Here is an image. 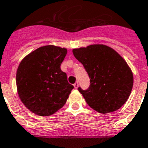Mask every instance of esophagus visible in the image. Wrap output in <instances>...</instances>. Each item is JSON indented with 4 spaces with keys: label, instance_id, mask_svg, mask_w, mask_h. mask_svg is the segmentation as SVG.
Here are the masks:
<instances>
[{
    "label": "esophagus",
    "instance_id": "esophagus-1",
    "mask_svg": "<svg viewBox=\"0 0 148 148\" xmlns=\"http://www.w3.org/2000/svg\"><path fill=\"white\" fill-rule=\"evenodd\" d=\"M74 85V88H77L79 87V83L75 82V84H74V85Z\"/></svg>",
    "mask_w": 148,
    "mask_h": 148
}]
</instances>
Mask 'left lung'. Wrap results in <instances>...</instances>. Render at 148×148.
<instances>
[{
    "label": "left lung",
    "mask_w": 148,
    "mask_h": 148,
    "mask_svg": "<svg viewBox=\"0 0 148 148\" xmlns=\"http://www.w3.org/2000/svg\"><path fill=\"white\" fill-rule=\"evenodd\" d=\"M73 53L90 78L88 88H78L88 104L101 113L119 109L129 98L133 86L132 73L125 60L103 45L76 48Z\"/></svg>",
    "instance_id": "obj_1"
}]
</instances>
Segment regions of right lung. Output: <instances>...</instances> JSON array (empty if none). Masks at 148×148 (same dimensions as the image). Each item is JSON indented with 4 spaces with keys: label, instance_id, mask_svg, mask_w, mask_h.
I'll use <instances>...</instances> for the list:
<instances>
[{
    "label": "right lung",
    "instance_id": "right-lung-1",
    "mask_svg": "<svg viewBox=\"0 0 148 148\" xmlns=\"http://www.w3.org/2000/svg\"><path fill=\"white\" fill-rule=\"evenodd\" d=\"M66 48L43 46L32 51L19 63L16 72L19 98L32 113L50 116L63 107L73 89L60 65Z\"/></svg>",
    "mask_w": 148,
    "mask_h": 148
}]
</instances>
